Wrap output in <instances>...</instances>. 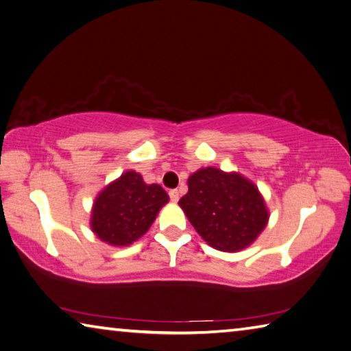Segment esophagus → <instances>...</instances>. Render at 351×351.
<instances>
[{"label": "esophagus", "mask_w": 351, "mask_h": 351, "mask_svg": "<svg viewBox=\"0 0 351 351\" xmlns=\"http://www.w3.org/2000/svg\"><path fill=\"white\" fill-rule=\"evenodd\" d=\"M169 196H170L171 201L178 202V199H180V192H178L176 189H173V190H170V192H169Z\"/></svg>", "instance_id": "esophagus-1"}]
</instances>
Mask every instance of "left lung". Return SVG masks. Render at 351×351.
Segmentation results:
<instances>
[{
    "mask_svg": "<svg viewBox=\"0 0 351 351\" xmlns=\"http://www.w3.org/2000/svg\"><path fill=\"white\" fill-rule=\"evenodd\" d=\"M180 206L202 239L222 252L250 245L269 221L254 184L215 167L201 169L189 178V192Z\"/></svg>",
    "mask_w": 351,
    "mask_h": 351,
    "instance_id": "1",
    "label": "left lung"
}]
</instances>
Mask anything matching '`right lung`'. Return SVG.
<instances>
[{
  "mask_svg": "<svg viewBox=\"0 0 351 351\" xmlns=\"http://www.w3.org/2000/svg\"><path fill=\"white\" fill-rule=\"evenodd\" d=\"M169 195L158 184H145L136 171H125L106 187L92 210V230L112 245H130L154 224Z\"/></svg>",
  "mask_w": 351,
  "mask_h": 351,
  "instance_id": "1",
  "label": "right lung"
}]
</instances>
